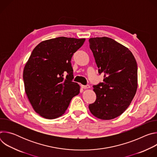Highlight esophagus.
<instances>
[{
    "instance_id": "34e87169",
    "label": "esophagus",
    "mask_w": 157,
    "mask_h": 157,
    "mask_svg": "<svg viewBox=\"0 0 157 157\" xmlns=\"http://www.w3.org/2000/svg\"><path fill=\"white\" fill-rule=\"evenodd\" d=\"M81 87H82V88H83V89H88V88L90 87V86H89V85H86V86H84V85H81Z\"/></svg>"
}]
</instances>
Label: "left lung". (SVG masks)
<instances>
[{
	"label": "left lung",
	"instance_id": "1",
	"mask_svg": "<svg viewBox=\"0 0 157 157\" xmlns=\"http://www.w3.org/2000/svg\"><path fill=\"white\" fill-rule=\"evenodd\" d=\"M93 53L103 82L93 86L96 101L89 105L91 114L102 120L113 119L127 109L137 89V64L132 52L108 37L91 38Z\"/></svg>",
	"mask_w": 157,
	"mask_h": 157
}]
</instances>
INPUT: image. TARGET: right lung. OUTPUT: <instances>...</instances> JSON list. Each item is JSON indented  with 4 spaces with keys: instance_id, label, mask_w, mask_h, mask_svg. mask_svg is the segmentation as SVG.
I'll return each instance as SVG.
<instances>
[{
    "instance_id": "add662e5",
    "label": "right lung",
    "mask_w": 157,
    "mask_h": 157,
    "mask_svg": "<svg viewBox=\"0 0 157 157\" xmlns=\"http://www.w3.org/2000/svg\"><path fill=\"white\" fill-rule=\"evenodd\" d=\"M84 41L61 36L41 41L32 51L23 78L28 99L41 117L53 119L61 116L79 93V85L72 81L71 60Z\"/></svg>"
}]
</instances>
